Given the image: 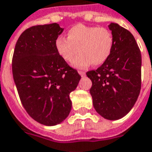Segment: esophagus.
Segmentation results:
<instances>
[{
	"instance_id": "obj_1",
	"label": "esophagus",
	"mask_w": 152,
	"mask_h": 152,
	"mask_svg": "<svg viewBox=\"0 0 152 152\" xmlns=\"http://www.w3.org/2000/svg\"><path fill=\"white\" fill-rule=\"evenodd\" d=\"M78 73H79L80 75V76H86V72H81V71H79V72H78Z\"/></svg>"
}]
</instances>
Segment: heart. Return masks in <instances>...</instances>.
<instances>
[{
  "label": "heart",
  "instance_id": "heart-1",
  "mask_svg": "<svg viewBox=\"0 0 152 152\" xmlns=\"http://www.w3.org/2000/svg\"><path fill=\"white\" fill-rule=\"evenodd\" d=\"M67 39L58 37L55 48L58 55L66 62L74 60L72 66L76 68H86L92 63L102 65L112 52L113 39L108 28L78 24L67 31Z\"/></svg>",
  "mask_w": 152,
  "mask_h": 152
}]
</instances>
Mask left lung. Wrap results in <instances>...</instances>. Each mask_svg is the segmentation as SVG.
Wrapping results in <instances>:
<instances>
[{
    "label": "left lung",
    "instance_id": "obj_1",
    "mask_svg": "<svg viewBox=\"0 0 152 152\" xmlns=\"http://www.w3.org/2000/svg\"><path fill=\"white\" fill-rule=\"evenodd\" d=\"M113 45L109 58L86 76L96 112L109 120H118L129 113L141 91L142 55L130 32L110 23Z\"/></svg>",
    "mask_w": 152,
    "mask_h": 152
}]
</instances>
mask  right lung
Returning <instances> with one entry per match:
<instances>
[{"label":"right lung","mask_w":152,"mask_h":152,"mask_svg":"<svg viewBox=\"0 0 152 152\" xmlns=\"http://www.w3.org/2000/svg\"><path fill=\"white\" fill-rule=\"evenodd\" d=\"M63 29L57 23L27 28L17 40L12 59L14 81L24 109L46 126L68 117L70 93L80 80L56 50L55 41Z\"/></svg>","instance_id":"add662e5"}]
</instances>
